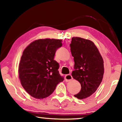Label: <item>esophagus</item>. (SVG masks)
Listing matches in <instances>:
<instances>
[{
  "mask_svg": "<svg viewBox=\"0 0 122 122\" xmlns=\"http://www.w3.org/2000/svg\"><path fill=\"white\" fill-rule=\"evenodd\" d=\"M73 79V77L71 74H68L65 76V80L66 82H69Z\"/></svg>",
  "mask_w": 122,
  "mask_h": 122,
  "instance_id": "obj_1",
  "label": "esophagus"
}]
</instances>
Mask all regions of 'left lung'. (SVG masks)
Segmentation results:
<instances>
[{
  "mask_svg": "<svg viewBox=\"0 0 122 122\" xmlns=\"http://www.w3.org/2000/svg\"><path fill=\"white\" fill-rule=\"evenodd\" d=\"M70 46L75 62L71 75L81 86L79 93L74 96L83 100L93 94L102 82L104 61L96 45L90 40L73 37Z\"/></svg>",
  "mask_w": 122,
  "mask_h": 122,
  "instance_id": "1",
  "label": "left lung"
}]
</instances>
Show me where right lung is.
Instances as JSON below:
<instances>
[{"label":"right lung","instance_id":"right-lung-1","mask_svg":"<svg viewBox=\"0 0 122 122\" xmlns=\"http://www.w3.org/2000/svg\"><path fill=\"white\" fill-rule=\"evenodd\" d=\"M62 40L40 39L24 49L18 69L22 87L30 96L43 99L53 93L57 84L63 81L60 75L59 65L54 60Z\"/></svg>","mask_w":122,"mask_h":122}]
</instances>
